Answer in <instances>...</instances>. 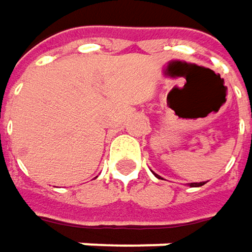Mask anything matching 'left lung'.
<instances>
[{
    "label": "left lung",
    "mask_w": 252,
    "mask_h": 252,
    "mask_svg": "<svg viewBox=\"0 0 252 252\" xmlns=\"http://www.w3.org/2000/svg\"><path fill=\"white\" fill-rule=\"evenodd\" d=\"M158 179H160V176H158L156 173H153ZM203 184H206L204 182H200V183H190V187H200V186H203Z\"/></svg>",
    "instance_id": "left-lung-1"
}]
</instances>
